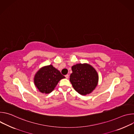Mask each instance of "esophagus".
I'll use <instances>...</instances> for the list:
<instances>
[{
  "instance_id": "34e87169",
  "label": "esophagus",
  "mask_w": 134,
  "mask_h": 134,
  "mask_svg": "<svg viewBox=\"0 0 134 134\" xmlns=\"http://www.w3.org/2000/svg\"><path fill=\"white\" fill-rule=\"evenodd\" d=\"M65 77H66V79H68V78H69V75H68V74L66 75H65Z\"/></svg>"
}]
</instances>
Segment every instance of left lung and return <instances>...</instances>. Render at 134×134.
Returning <instances> with one entry per match:
<instances>
[{"label":"left lung","mask_w":134,"mask_h":134,"mask_svg":"<svg viewBox=\"0 0 134 134\" xmlns=\"http://www.w3.org/2000/svg\"><path fill=\"white\" fill-rule=\"evenodd\" d=\"M72 72L69 80L76 91L83 95L91 93L96 87L99 76L91 65L79 64L71 67Z\"/></svg>","instance_id":"1"}]
</instances>
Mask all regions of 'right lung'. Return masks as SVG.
Masks as SVG:
<instances>
[{
    "label": "right lung",
    "mask_w": 134,
    "mask_h": 134,
    "mask_svg": "<svg viewBox=\"0 0 134 134\" xmlns=\"http://www.w3.org/2000/svg\"><path fill=\"white\" fill-rule=\"evenodd\" d=\"M65 78L61 72L52 65L45 66L38 71L35 75V85L42 93L51 92L63 79Z\"/></svg>",
    "instance_id": "add662e5"
}]
</instances>
